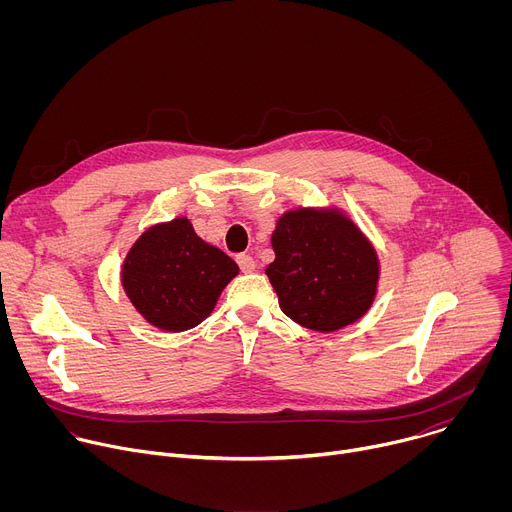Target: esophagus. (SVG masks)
Segmentation results:
<instances>
[{
  "mask_svg": "<svg viewBox=\"0 0 512 512\" xmlns=\"http://www.w3.org/2000/svg\"><path fill=\"white\" fill-rule=\"evenodd\" d=\"M237 263H239V267H241L243 273L255 271V259H253L251 255H239V257H237Z\"/></svg>",
  "mask_w": 512,
  "mask_h": 512,
  "instance_id": "34e87169",
  "label": "esophagus"
}]
</instances>
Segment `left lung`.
I'll list each match as a JSON object with an SVG mask.
<instances>
[{"mask_svg": "<svg viewBox=\"0 0 512 512\" xmlns=\"http://www.w3.org/2000/svg\"><path fill=\"white\" fill-rule=\"evenodd\" d=\"M265 269L281 312L304 328L336 332L369 312L379 287V255L340 208L283 212Z\"/></svg>", "mask_w": 512, "mask_h": 512, "instance_id": "left-lung-1", "label": "left lung"}]
</instances>
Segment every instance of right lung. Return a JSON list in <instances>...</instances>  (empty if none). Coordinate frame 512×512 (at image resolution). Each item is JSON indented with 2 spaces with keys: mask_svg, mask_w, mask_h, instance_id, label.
Returning <instances> with one entry per match:
<instances>
[{
  "mask_svg": "<svg viewBox=\"0 0 512 512\" xmlns=\"http://www.w3.org/2000/svg\"><path fill=\"white\" fill-rule=\"evenodd\" d=\"M239 265L202 241L190 218L178 216L145 229L121 265V285L141 318L184 332L210 316Z\"/></svg>",
  "mask_w": 512,
  "mask_h": 512,
  "instance_id": "obj_1",
  "label": "right lung"
}]
</instances>
